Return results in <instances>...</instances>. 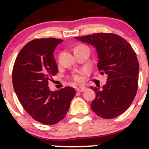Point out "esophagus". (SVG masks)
<instances>
[{"instance_id": "1", "label": "esophagus", "mask_w": 149, "mask_h": 149, "mask_svg": "<svg viewBox=\"0 0 149 149\" xmlns=\"http://www.w3.org/2000/svg\"><path fill=\"white\" fill-rule=\"evenodd\" d=\"M85 90H86V88H85V87H84V86H80V87H78V88L76 89V91L77 92H84Z\"/></svg>"}]
</instances>
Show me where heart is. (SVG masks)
Here are the masks:
<instances>
[{"instance_id": "b5f03b06", "label": "heart", "mask_w": 149, "mask_h": 149, "mask_svg": "<svg viewBox=\"0 0 149 149\" xmlns=\"http://www.w3.org/2000/svg\"><path fill=\"white\" fill-rule=\"evenodd\" d=\"M85 46H83V45H80V46H78V47H76V48H79V47H84ZM75 48V49H76ZM83 73V71H81V72H80L79 73H76V74H74L73 75L72 78L74 80H76L77 82H80L83 80V77L81 76V74Z\"/></svg>"}]
</instances>
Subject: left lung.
I'll use <instances>...</instances> for the list:
<instances>
[{
  "label": "left lung",
  "instance_id": "left-lung-1",
  "mask_svg": "<svg viewBox=\"0 0 149 149\" xmlns=\"http://www.w3.org/2000/svg\"><path fill=\"white\" fill-rule=\"evenodd\" d=\"M76 39L93 45L98 54L97 67L107 74V83L96 92L91 109L105 119L117 117L125 111L136 96L139 65L130 44L115 33H97Z\"/></svg>",
  "mask_w": 149,
  "mask_h": 149
}]
</instances>
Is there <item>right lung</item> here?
<instances>
[{
	"instance_id": "right-lung-1",
	"label": "right lung",
	"mask_w": 149,
	"mask_h": 149,
	"mask_svg": "<svg viewBox=\"0 0 149 149\" xmlns=\"http://www.w3.org/2000/svg\"><path fill=\"white\" fill-rule=\"evenodd\" d=\"M63 40L35 39L21 49L13 69V84L19 102L35 120L51 125L64 119L76 90L71 87L50 91L48 80L58 73L53 52Z\"/></svg>"
}]
</instances>
